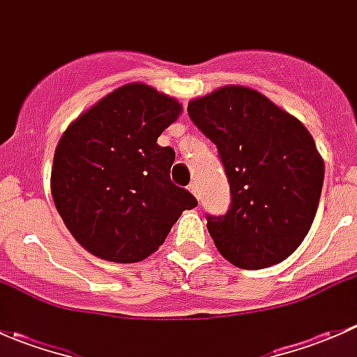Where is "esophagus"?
<instances>
[{"mask_svg":"<svg viewBox=\"0 0 357 357\" xmlns=\"http://www.w3.org/2000/svg\"><path fill=\"white\" fill-rule=\"evenodd\" d=\"M190 192H192L197 199H200V190H199V185H197V183H192V185H190Z\"/></svg>","mask_w":357,"mask_h":357,"instance_id":"esophagus-1","label":"esophagus"}]
</instances>
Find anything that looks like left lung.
<instances>
[{"instance_id":"8db88e82","label":"left lung","mask_w":357,"mask_h":357,"mask_svg":"<svg viewBox=\"0 0 357 357\" xmlns=\"http://www.w3.org/2000/svg\"><path fill=\"white\" fill-rule=\"evenodd\" d=\"M193 124L218 146L231 192L225 215L207 214L219 254L242 269L285 261L307 235L325 164L301 121L245 86L192 100Z\"/></svg>"}]
</instances>
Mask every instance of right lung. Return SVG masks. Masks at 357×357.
Wrapping results in <instances>:
<instances>
[{
    "mask_svg": "<svg viewBox=\"0 0 357 357\" xmlns=\"http://www.w3.org/2000/svg\"><path fill=\"white\" fill-rule=\"evenodd\" d=\"M181 114L171 96L142 82L115 89L75 119L55 150L52 195L75 240L112 262H139L197 207L171 181L174 150L157 138Z\"/></svg>",
    "mask_w": 357,
    "mask_h": 357,
    "instance_id": "add662e5",
    "label": "right lung"
}]
</instances>
